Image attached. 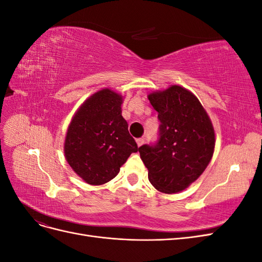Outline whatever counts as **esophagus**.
Wrapping results in <instances>:
<instances>
[{"label":"esophagus","mask_w":262,"mask_h":262,"mask_svg":"<svg viewBox=\"0 0 262 262\" xmlns=\"http://www.w3.org/2000/svg\"><path fill=\"white\" fill-rule=\"evenodd\" d=\"M143 143H144V139H142V138L137 139V144H138V146H139V147L143 145Z\"/></svg>","instance_id":"1"}]
</instances>
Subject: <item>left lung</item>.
<instances>
[{"instance_id": "1", "label": "left lung", "mask_w": 262, "mask_h": 262, "mask_svg": "<svg viewBox=\"0 0 262 262\" xmlns=\"http://www.w3.org/2000/svg\"><path fill=\"white\" fill-rule=\"evenodd\" d=\"M147 98L158 113L160 140L154 146L139 148L141 160L155 189L177 193L208 167L215 147V132L199 99L185 87L170 85L149 93Z\"/></svg>"}]
</instances>
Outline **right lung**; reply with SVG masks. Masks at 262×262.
<instances>
[{
    "instance_id": "1",
    "label": "right lung",
    "mask_w": 262,
    "mask_h": 262,
    "mask_svg": "<svg viewBox=\"0 0 262 262\" xmlns=\"http://www.w3.org/2000/svg\"><path fill=\"white\" fill-rule=\"evenodd\" d=\"M123 97L102 89L87 98L71 120L64 140V156L76 175L92 186L114 179L132 153L136 141L122 117Z\"/></svg>"
}]
</instances>
